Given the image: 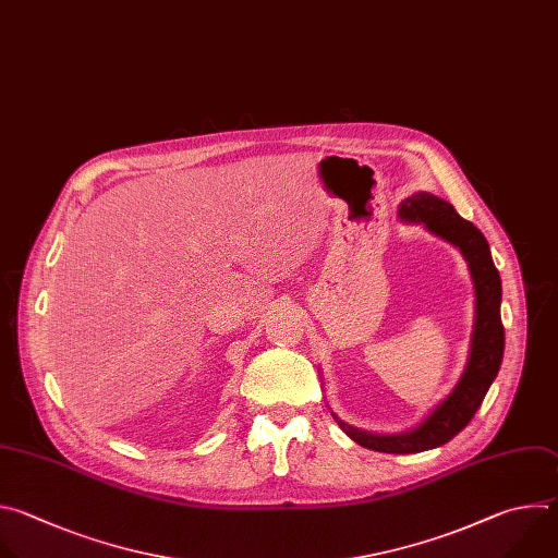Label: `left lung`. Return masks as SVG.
<instances>
[{"mask_svg": "<svg viewBox=\"0 0 558 558\" xmlns=\"http://www.w3.org/2000/svg\"><path fill=\"white\" fill-rule=\"evenodd\" d=\"M404 221L424 225L433 235L458 246L469 262L475 283V325L466 369L456 389L441 400L424 422L415 428L393 435L359 430L333 415L339 426L365 449L380 453H420L437 449L453 439L477 413L486 391L499 374L504 359V325H501V279L493 264L490 246L473 221L464 219L453 204L430 193H415L400 204L398 213Z\"/></svg>", "mask_w": 558, "mask_h": 558, "instance_id": "8db88e82", "label": "left lung"}]
</instances>
